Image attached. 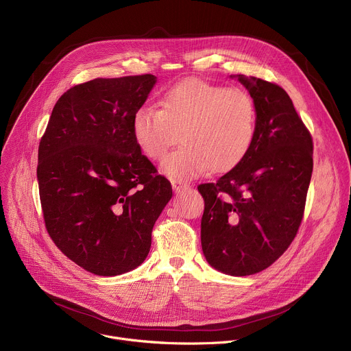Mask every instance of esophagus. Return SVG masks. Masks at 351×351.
Returning <instances> with one entry per match:
<instances>
[{"label": "esophagus", "instance_id": "esophagus-1", "mask_svg": "<svg viewBox=\"0 0 351 351\" xmlns=\"http://www.w3.org/2000/svg\"><path fill=\"white\" fill-rule=\"evenodd\" d=\"M171 183H172V187L175 191H180V190L189 187V183L184 180H180V179H172Z\"/></svg>", "mask_w": 351, "mask_h": 351}]
</instances>
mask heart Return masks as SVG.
Masks as SVG:
<instances>
[{
    "label": "heart",
    "mask_w": 351,
    "mask_h": 351,
    "mask_svg": "<svg viewBox=\"0 0 351 351\" xmlns=\"http://www.w3.org/2000/svg\"><path fill=\"white\" fill-rule=\"evenodd\" d=\"M257 108L247 91L187 79L165 91L160 110L141 107L133 117L134 140L144 156L161 160L171 178H193L204 171L225 172L247 154L254 140Z\"/></svg>",
    "instance_id": "heart-1"
}]
</instances>
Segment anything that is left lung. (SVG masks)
Returning <instances> with one entry per match:
<instances>
[{
    "instance_id": "8db88e82",
    "label": "left lung",
    "mask_w": 351,
    "mask_h": 351,
    "mask_svg": "<svg viewBox=\"0 0 351 351\" xmlns=\"http://www.w3.org/2000/svg\"><path fill=\"white\" fill-rule=\"evenodd\" d=\"M239 82L256 103L254 140L233 169L197 189L204 198L206 260L223 274L247 276L272 265L298 232L313 173V137L280 86L243 75Z\"/></svg>"
}]
</instances>
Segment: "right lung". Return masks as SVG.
<instances>
[{"label":"right lung","mask_w":351,"mask_h":351,"mask_svg":"<svg viewBox=\"0 0 351 351\" xmlns=\"http://www.w3.org/2000/svg\"><path fill=\"white\" fill-rule=\"evenodd\" d=\"M156 80L147 73L71 87L40 140L45 229L69 260L98 276L129 272L145 260L172 197L169 180L141 154L132 129Z\"/></svg>","instance_id":"obj_1"}]
</instances>
